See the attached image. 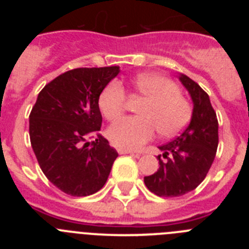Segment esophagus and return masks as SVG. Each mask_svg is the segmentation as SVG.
I'll return each mask as SVG.
<instances>
[{"mask_svg": "<svg viewBox=\"0 0 249 249\" xmlns=\"http://www.w3.org/2000/svg\"><path fill=\"white\" fill-rule=\"evenodd\" d=\"M117 152L120 153V155H135V152L132 151V149H126V148H118ZM136 156H138L137 153H136Z\"/></svg>", "mask_w": 249, "mask_h": 249, "instance_id": "esophagus-1", "label": "esophagus"}]
</instances>
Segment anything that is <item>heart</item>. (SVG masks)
Wrapping results in <instances>:
<instances>
[{"instance_id": "1", "label": "heart", "mask_w": 249, "mask_h": 249, "mask_svg": "<svg viewBox=\"0 0 249 249\" xmlns=\"http://www.w3.org/2000/svg\"><path fill=\"white\" fill-rule=\"evenodd\" d=\"M133 89L146 98L136 117H124L112 124L107 137L114 146L137 149L155 137H173L183 131L192 117V107L181 94L179 87L167 77L143 73L133 80ZM126 107V91L122 83L111 81L98 96V108L103 117L116 121Z\"/></svg>"}]
</instances>
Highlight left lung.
<instances>
[{
    "instance_id": "obj_1",
    "label": "left lung",
    "mask_w": 249,
    "mask_h": 249,
    "mask_svg": "<svg viewBox=\"0 0 249 249\" xmlns=\"http://www.w3.org/2000/svg\"><path fill=\"white\" fill-rule=\"evenodd\" d=\"M179 81L193 102L191 122L172 142L160 146V168L144 177V184L160 197H179L201 184L212 166L218 147V121L208 94L186 74Z\"/></svg>"
}]
</instances>
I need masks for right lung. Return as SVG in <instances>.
I'll return each instance as SVG.
<instances>
[{
	"label": "right lung",
	"instance_id": "add662e5",
	"mask_svg": "<svg viewBox=\"0 0 249 249\" xmlns=\"http://www.w3.org/2000/svg\"><path fill=\"white\" fill-rule=\"evenodd\" d=\"M118 73V66L65 72L43 87L31 111V144L39 167L67 195L85 197L100 191L117 158L98 133V96Z\"/></svg>",
	"mask_w": 249,
	"mask_h": 249
}]
</instances>
